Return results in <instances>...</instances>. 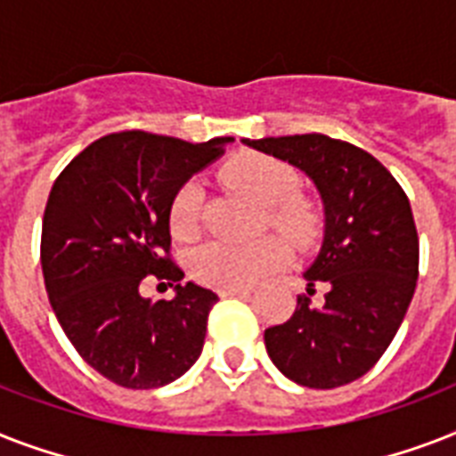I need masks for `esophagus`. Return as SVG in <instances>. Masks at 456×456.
Listing matches in <instances>:
<instances>
[{
    "label": "esophagus",
    "instance_id": "esophagus-1",
    "mask_svg": "<svg viewBox=\"0 0 456 456\" xmlns=\"http://www.w3.org/2000/svg\"><path fill=\"white\" fill-rule=\"evenodd\" d=\"M217 293H220L222 298H227V296H248L250 289H220Z\"/></svg>",
    "mask_w": 456,
    "mask_h": 456
}]
</instances>
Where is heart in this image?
Instances as JSON below:
<instances>
[{
  "label": "heart",
  "instance_id": "1",
  "mask_svg": "<svg viewBox=\"0 0 456 456\" xmlns=\"http://www.w3.org/2000/svg\"><path fill=\"white\" fill-rule=\"evenodd\" d=\"M224 184L263 206V227H272L293 246H303L319 224L317 206L298 193V172L265 153H239L222 167ZM203 186L186 182L172 199L170 229L182 241H193L203 227ZM286 260V246L277 236L250 243L210 241L191 257L193 277L217 289H246L277 270Z\"/></svg>",
  "mask_w": 456,
  "mask_h": 456
}]
</instances>
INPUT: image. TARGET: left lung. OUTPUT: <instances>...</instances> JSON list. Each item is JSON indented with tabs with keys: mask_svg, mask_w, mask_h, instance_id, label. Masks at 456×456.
<instances>
[{
	"mask_svg": "<svg viewBox=\"0 0 456 456\" xmlns=\"http://www.w3.org/2000/svg\"><path fill=\"white\" fill-rule=\"evenodd\" d=\"M243 144L303 170L324 203V241L303 274L310 296L314 284L326 286L324 300L298 296L293 317L265 331L267 354L298 386H346L381 360L417 289L410 199L371 153L340 139L293 134Z\"/></svg>",
	"mask_w": 456,
	"mask_h": 456,
	"instance_id": "left-lung-1",
	"label": "left lung"
}]
</instances>
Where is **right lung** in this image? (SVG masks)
I'll return each instance as SVG.
<instances>
[{
  "label": "right lung",
  "mask_w": 456,
  "mask_h": 456,
  "mask_svg": "<svg viewBox=\"0 0 456 456\" xmlns=\"http://www.w3.org/2000/svg\"><path fill=\"white\" fill-rule=\"evenodd\" d=\"M232 137L189 144L116 132L70 160L42 220V272L53 314L80 357L132 390L167 386L191 369L217 296L186 281L170 260V206L191 175ZM153 273L177 283L172 301L144 299Z\"/></svg>",
  "instance_id": "1"
}]
</instances>
